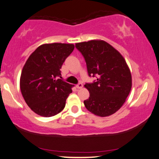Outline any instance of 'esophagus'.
Returning a JSON list of instances; mask_svg holds the SVG:
<instances>
[{
    "label": "esophagus",
    "instance_id": "esophagus-1",
    "mask_svg": "<svg viewBox=\"0 0 159 159\" xmlns=\"http://www.w3.org/2000/svg\"><path fill=\"white\" fill-rule=\"evenodd\" d=\"M76 88H77V89H81L83 88V84H80H80L76 85Z\"/></svg>",
    "mask_w": 159,
    "mask_h": 159
}]
</instances>
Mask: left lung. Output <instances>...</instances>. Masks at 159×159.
Instances as JSON below:
<instances>
[{"mask_svg": "<svg viewBox=\"0 0 159 159\" xmlns=\"http://www.w3.org/2000/svg\"><path fill=\"white\" fill-rule=\"evenodd\" d=\"M75 47L84 57L89 75H98L96 82L84 85L90 93L85 106L101 117L113 114L124 105L131 90V73L125 60L103 40L77 43Z\"/></svg>", "mask_w": 159, "mask_h": 159, "instance_id": "obj_1", "label": "left lung"}]
</instances>
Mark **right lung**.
<instances>
[{"label": "right lung", "mask_w": 159, "mask_h": 159, "mask_svg": "<svg viewBox=\"0 0 159 159\" xmlns=\"http://www.w3.org/2000/svg\"><path fill=\"white\" fill-rule=\"evenodd\" d=\"M72 43L42 44L30 54L23 66L20 89L25 103L36 114L51 117L65 108L74 86L57 77L61 66L74 49Z\"/></svg>", "instance_id": "1"}]
</instances>
